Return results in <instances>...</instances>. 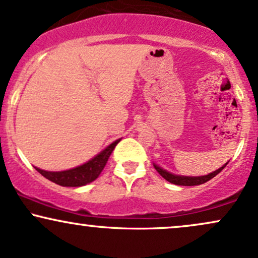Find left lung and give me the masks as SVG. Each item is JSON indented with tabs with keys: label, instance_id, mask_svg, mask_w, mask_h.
<instances>
[{
	"label": "left lung",
	"instance_id": "left-lung-1",
	"mask_svg": "<svg viewBox=\"0 0 258 258\" xmlns=\"http://www.w3.org/2000/svg\"><path fill=\"white\" fill-rule=\"evenodd\" d=\"M226 165H224V166H222L221 168H218V170L214 171L212 173H209V174H206V176H200V177L176 176V174H172V173L167 172V171L162 170L161 167L156 166V165H154V167H155V170L158 171V172L161 174V176L164 177L165 179L168 180L170 183H173V184H177V185H199V184H204V183H206L207 180H210L211 178H214L216 174L220 173L221 171L223 170L224 167H226Z\"/></svg>",
	"mask_w": 258,
	"mask_h": 258
}]
</instances>
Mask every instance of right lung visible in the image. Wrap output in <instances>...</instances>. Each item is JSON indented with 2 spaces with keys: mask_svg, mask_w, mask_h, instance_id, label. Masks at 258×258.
<instances>
[{
  "mask_svg": "<svg viewBox=\"0 0 258 258\" xmlns=\"http://www.w3.org/2000/svg\"><path fill=\"white\" fill-rule=\"evenodd\" d=\"M120 139L115 141L110 146L106 147L102 153L98 155L94 156L93 159L90 160L86 164L81 165V166L72 168L68 171H61V172H48V171H43L41 168L35 167L37 172H40L43 177L49 179L51 182L55 183V184L63 185V186H81L87 184V183L93 182L97 177L99 176L103 168L106 165L109 156L119 143Z\"/></svg>",
  "mask_w": 258,
  "mask_h": 258,
  "instance_id": "obj_1",
  "label": "right lung"
}]
</instances>
